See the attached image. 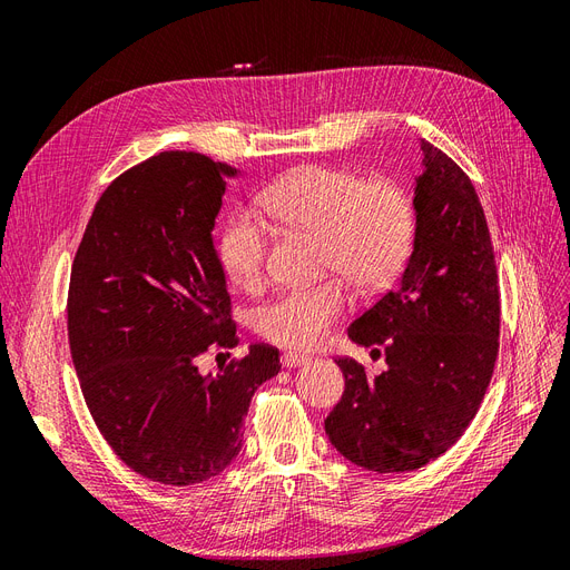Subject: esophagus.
I'll list each match as a JSON object with an SVG mask.
<instances>
[{
    "label": "esophagus",
    "mask_w": 570,
    "mask_h": 570,
    "mask_svg": "<svg viewBox=\"0 0 570 570\" xmlns=\"http://www.w3.org/2000/svg\"><path fill=\"white\" fill-rule=\"evenodd\" d=\"M308 358L306 354H299V352H285L283 354V366L285 368H302V366H306L308 364Z\"/></svg>",
    "instance_id": "34e87169"
}]
</instances>
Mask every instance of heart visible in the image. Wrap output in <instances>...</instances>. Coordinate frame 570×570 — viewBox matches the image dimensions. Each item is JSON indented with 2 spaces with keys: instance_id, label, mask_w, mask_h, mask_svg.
Here are the masks:
<instances>
[{
  "instance_id": "obj_1",
  "label": "heart",
  "mask_w": 570,
  "mask_h": 570,
  "mask_svg": "<svg viewBox=\"0 0 570 570\" xmlns=\"http://www.w3.org/2000/svg\"><path fill=\"white\" fill-rule=\"evenodd\" d=\"M256 204L278 226L318 235V271L340 273L361 289L387 285L404 266L416 230L409 189L392 178L358 180L350 170L302 166L268 183ZM268 230L252 209H235L216 239L228 278L254 289L266 271ZM352 292L340 278L285 289L258 308L256 327L283 347L312 350L347 312Z\"/></svg>"
}]
</instances>
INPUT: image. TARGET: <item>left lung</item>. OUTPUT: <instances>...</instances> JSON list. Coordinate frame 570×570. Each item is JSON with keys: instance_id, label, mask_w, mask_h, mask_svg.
<instances>
[{"instance_id": "1", "label": "left lung", "mask_w": 570, "mask_h": 570, "mask_svg": "<svg viewBox=\"0 0 570 570\" xmlns=\"http://www.w3.org/2000/svg\"><path fill=\"white\" fill-rule=\"evenodd\" d=\"M421 149L402 281L350 325L352 342L381 347L387 368L371 375L337 358L344 394L325 419L335 450L377 473L416 471L450 450L478 413L499 352V278L475 187L442 149L425 140Z\"/></svg>"}]
</instances>
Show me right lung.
<instances>
[{"mask_svg":"<svg viewBox=\"0 0 570 570\" xmlns=\"http://www.w3.org/2000/svg\"><path fill=\"white\" fill-rule=\"evenodd\" d=\"M228 164L161 151L120 174L95 204L68 285V342L92 419L128 469L195 485L243 450L256 387L281 352L252 344L216 375L209 350L237 347L212 230Z\"/></svg>","mask_w":570,"mask_h":570,"instance_id":"add662e5","label":"right lung"}]
</instances>
